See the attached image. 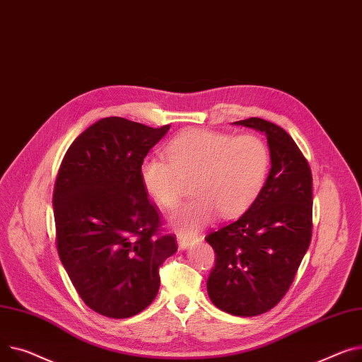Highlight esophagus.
Wrapping results in <instances>:
<instances>
[{"instance_id":"esophagus-1","label":"esophagus","mask_w":362,"mask_h":362,"mask_svg":"<svg viewBox=\"0 0 362 362\" xmlns=\"http://www.w3.org/2000/svg\"><path fill=\"white\" fill-rule=\"evenodd\" d=\"M195 242H198V235H183V234H177V243L179 247L183 250L186 247H189L190 245H194Z\"/></svg>"}]
</instances>
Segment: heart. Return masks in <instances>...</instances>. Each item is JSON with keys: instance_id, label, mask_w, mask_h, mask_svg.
I'll return each instance as SVG.
<instances>
[{"instance_id": "1", "label": "heart", "mask_w": 362, "mask_h": 362, "mask_svg": "<svg viewBox=\"0 0 362 362\" xmlns=\"http://www.w3.org/2000/svg\"><path fill=\"white\" fill-rule=\"evenodd\" d=\"M167 158L147 157L141 163L144 189L161 208L173 209L182 201L187 182L194 183L195 201L177 209L172 226L194 234L216 215L235 218L259 198L268 180L271 153L260 136L189 129L165 148Z\"/></svg>"}]
</instances>
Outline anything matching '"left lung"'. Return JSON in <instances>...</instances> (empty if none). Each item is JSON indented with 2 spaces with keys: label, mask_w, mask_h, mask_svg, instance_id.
I'll return each mask as SVG.
<instances>
[{
  "label": "left lung",
  "mask_w": 362,
  "mask_h": 362,
  "mask_svg": "<svg viewBox=\"0 0 362 362\" xmlns=\"http://www.w3.org/2000/svg\"><path fill=\"white\" fill-rule=\"evenodd\" d=\"M234 124L267 135L272 167L256 202L237 221L206 235L215 252L206 288L220 310L252 317L282 300L310 246L313 177L297 144L281 127L260 117Z\"/></svg>",
  "instance_id": "8db88e82"
}]
</instances>
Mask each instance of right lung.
Masks as SVG:
<instances>
[{"label": "right lung", "mask_w": 362, "mask_h": 362, "mask_svg": "<svg viewBox=\"0 0 362 362\" xmlns=\"http://www.w3.org/2000/svg\"><path fill=\"white\" fill-rule=\"evenodd\" d=\"M168 129L105 117L61 163L52 199L58 255L83 301L102 316L128 319L147 308L160 267L177 250L175 235H158V208L139 176Z\"/></svg>", "instance_id": "right-lung-1"}]
</instances>
